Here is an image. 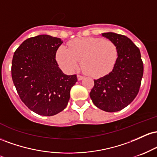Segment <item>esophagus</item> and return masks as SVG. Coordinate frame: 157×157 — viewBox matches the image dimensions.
Returning a JSON list of instances; mask_svg holds the SVG:
<instances>
[{
    "label": "esophagus",
    "mask_w": 157,
    "mask_h": 157,
    "mask_svg": "<svg viewBox=\"0 0 157 157\" xmlns=\"http://www.w3.org/2000/svg\"><path fill=\"white\" fill-rule=\"evenodd\" d=\"M84 78V77L81 76V75H77V80H82Z\"/></svg>",
    "instance_id": "esophagus-1"
}]
</instances>
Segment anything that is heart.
<instances>
[{
    "instance_id": "b5f03b06",
    "label": "heart",
    "mask_w": 157,
    "mask_h": 157,
    "mask_svg": "<svg viewBox=\"0 0 157 157\" xmlns=\"http://www.w3.org/2000/svg\"><path fill=\"white\" fill-rule=\"evenodd\" d=\"M57 62L64 69L72 71L81 67L86 75L100 77L114 68L118 58L117 46L109 40L87 37L71 40L68 48L60 46L56 55Z\"/></svg>"
}]
</instances>
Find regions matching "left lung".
I'll list each match as a JSON object with an SVG mask.
<instances>
[{
    "mask_svg": "<svg viewBox=\"0 0 157 157\" xmlns=\"http://www.w3.org/2000/svg\"><path fill=\"white\" fill-rule=\"evenodd\" d=\"M102 36L116 45L118 58L111 72L94 80L90 97L100 109L116 112L128 105L137 95L143 63L140 49L128 37L114 32L102 33Z\"/></svg>",
    "mask_w": 157,
    "mask_h": 157,
    "instance_id": "obj_1",
    "label": "left lung"
}]
</instances>
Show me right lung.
Returning <instances> with one entry per match:
<instances>
[{"label": "right lung", "instance_id": "right-lung-1", "mask_svg": "<svg viewBox=\"0 0 157 157\" xmlns=\"http://www.w3.org/2000/svg\"><path fill=\"white\" fill-rule=\"evenodd\" d=\"M62 44L58 37L40 35L26 39L14 53V85L23 103L37 114L53 116L66 109L77 81L76 75H65L56 60Z\"/></svg>", "mask_w": 157, "mask_h": 157}]
</instances>
